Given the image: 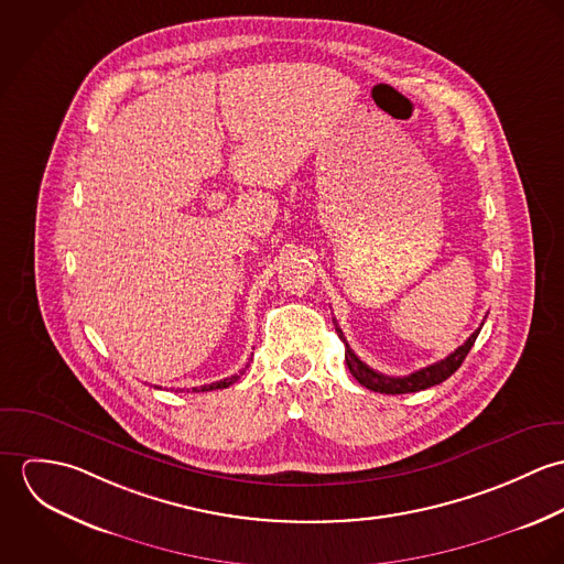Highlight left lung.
I'll return each mask as SVG.
<instances>
[{"label": "left lung", "instance_id": "8db88e82", "mask_svg": "<svg viewBox=\"0 0 564 564\" xmlns=\"http://www.w3.org/2000/svg\"><path fill=\"white\" fill-rule=\"evenodd\" d=\"M336 325V322H334ZM482 327H478L456 351H452L447 358L430 365V367H423L410 376H403V378H391V376H384V373H378L373 371L369 365H365L356 354L354 349L347 345L340 327L336 325V332L340 336V340L345 343V362H347V369L349 373L367 389L376 391V393H387V395H400V393H416V391H423V389H430V387H436L441 382H445L454 371H458V367L463 365V360L467 358L469 349L474 347L478 334H480Z\"/></svg>", "mask_w": 564, "mask_h": 564}]
</instances>
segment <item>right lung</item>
I'll return each mask as SVG.
<instances>
[{
    "label": "right lung",
    "instance_id": "add662e5",
    "mask_svg": "<svg viewBox=\"0 0 564 564\" xmlns=\"http://www.w3.org/2000/svg\"><path fill=\"white\" fill-rule=\"evenodd\" d=\"M249 365H245V369H247ZM239 380V376H232V378H226V380H219V382H213V384H204V387H199V389H193V393H204V391H215V389H228L230 384H235ZM159 389V387H156Z\"/></svg>",
    "mask_w": 564,
    "mask_h": 564
}]
</instances>
